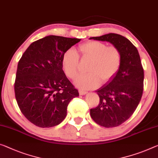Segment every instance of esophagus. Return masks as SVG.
Segmentation results:
<instances>
[{
  "instance_id": "esophagus-1",
  "label": "esophagus",
  "mask_w": 158,
  "mask_h": 158,
  "mask_svg": "<svg viewBox=\"0 0 158 158\" xmlns=\"http://www.w3.org/2000/svg\"><path fill=\"white\" fill-rule=\"evenodd\" d=\"M79 93H80V94H81V95H83V94H87V92L86 90H83V89H80Z\"/></svg>"
}]
</instances>
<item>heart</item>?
I'll list each match as a JSON object with an SVG mask.
<instances>
[{"label": "heart", "instance_id": "heart-1", "mask_svg": "<svg viewBox=\"0 0 158 158\" xmlns=\"http://www.w3.org/2000/svg\"><path fill=\"white\" fill-rule=\"evenodd\" d=\"M78 49L82 59L90 60L86 69L88 73L80 75L75 81L76 85L81 88H95L100 81L102 83H106L119 70L122 54L116 46H107L98 41H90L79 45ZM79 63V55L73 48H69L63 54V68L69 78L74 79L76 77Z\"/></svg>", "mask_w": 158, "mask_h": 158}]
</instances>
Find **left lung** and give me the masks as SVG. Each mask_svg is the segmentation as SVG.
Wrapping results in <instances>:
<instances>
[{
    "mask_svg": "<svg viewBox=\"0 0 158 158\" xmlns=\"http://www.w3.org/2000/svg\"><path fill=\"white\" fill-rule=\"evenodd\" d=\"M90 40L106 41L119 48L122 61L115 76L95 92L99 103L90 109L94 121L102 127L113 128L130 118L139 104L143 91L144 71L136 47L123 36L110 33Z\"/></svg>",
    "mask_w": 158,
    "mask_h": 158,
    "instance_id": "8db88e82",
    "label": "left lung"
}]
</instances>
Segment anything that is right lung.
Here are the masks:
<instances>
[{
    "mask_svg": "<svg viewBox=\"0 0 158 158\" xmlns=\"http://www.w3.org/2000/svg\"><path fill=\"white\" fill-rule=\"evenodd\" d=\"M81 40L50 35L31 44L18 64L15 94L27 119L41 128L55 127L67 114L78 90L63 71L65 51Z\"/></svg>",
    "mask_w": 158,
    "mask_h": 158,
    "instance_id": "add662e5",
    "label": "right lung"
}]
</instances>
